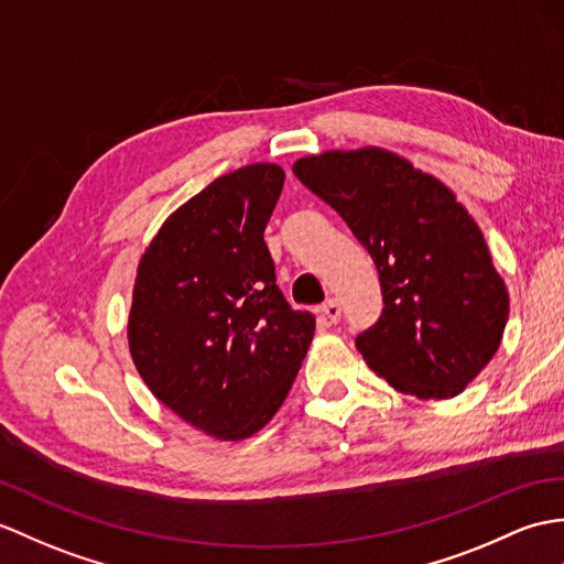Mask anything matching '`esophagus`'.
Segmentation results:
<instances>
[{
    "instance_id": "34e87169",
    "label": "esophagus",
    "mask_w": 564,
    "mask_h": 564,
    "mask_svg": "<svg viewBox=\"0 0 564 564\" xmlns=\"http://www.w3.org/2000/svg\"><path fill=\"white\" fill-rule=\"evenodd\" d=\"M322 314L326 319H329V324H336L341 322V303H338L336 297H329L326 303L322 305Z\"/></svg>"
}]
</instances>
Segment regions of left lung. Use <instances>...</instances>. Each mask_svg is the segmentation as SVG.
Masks as SVG:
<instances>
[{
    "mask_svg": "<svg viewBox=\"0 0 564 564\" xmlns=\"http://www.w3.org/2000/svg\"><path fill=\"white\" fill-rule=\"evenodd\" d=\"M370 252L384 310L358 334L365 362L403 394L452 399L500 348L509 295L476 220L449 187L368 147L293 163Z\"/></svg>",
    "mask_w": 564,
    "mask_h": 564,
    "instance_id": "1",
    "label": "left lung"
}]
</instances>
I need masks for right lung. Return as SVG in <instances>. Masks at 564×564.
Returning a JSON list of instances; mask_svg holds the SVG:
<instances>
[{
    "label": "right lung",
    "instance_id": "obj_1",
    "mask_svg": "<svg viewBox=\"0 0 564 564\" xmlns=\"http://www.w3.org/2000/svg\"><path fill=\"white\" fill-rule=\"evenodd\" d=\"M273 163L214 180L143 252L129 352L153 397L216 440H245L281 409L314 336L285 303L264 228L283 189Z\"/></svg>",
    "mask_w": 564,
    "mask_h": 564
}]
</instances>
